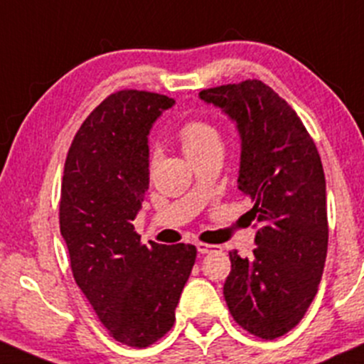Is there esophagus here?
Instances as JSON below:
<instances>
[{
  "label": "esophagus",
  "instance_id": "34e87169",
  "mask_svg": "<svg viewBox=\"0 0 364 364\" xmlns=\"http://www.w3.org/2000/svg\"><path fill=\"white\" fill-rule=\"evenodd\" d=\"M197 250L200 254H210V252H215V250H219V247L209 245V243H197Z\"/></svg>",
  "mask_w": 364,
  "mask_h": 364
}]
</instances>
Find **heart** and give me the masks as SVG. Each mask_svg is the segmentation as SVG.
<instances>
[{"mask_svg": "<svg viewBox=\"0 0 364 364\" xmlns=\"http://www.w3.org/2000/svg\"><path fill=\"white\" fill-rule=\"evenodd\" d=\"M179 141L186 155L207 149L210 145H219L218 131L209 122L190 121L179 127Z\"/></svg>", "mask_w": 364, "mask_h": 364, "instance_id": "1", "label": "heart"}]
</instances>
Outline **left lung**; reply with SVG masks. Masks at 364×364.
Instances as JSON below:
<instances>
[{"instance_id": "1", "label": "left lung", "mask_w": 364, "mask_h": 364, "mask_svg": "<svg viewBox=\"0 0 364 364\" xmlns=\"http://www.w3.org/2000/svg\"><path fill=\"white\" fill-rule=\"evenodd\" d=\"M202 102L235 122L242 141L238 190L257 219L250 257L230 252L225 282L235 321L261 338L282 337L304 318L328 249L321 159L299 115L264 82L210 87Z\"/></svg>"}]
</instances>
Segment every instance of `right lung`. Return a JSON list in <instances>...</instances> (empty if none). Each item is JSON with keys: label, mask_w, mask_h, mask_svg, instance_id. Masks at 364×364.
Instances as JSON below:
<instances>
[{"label": "right lung", "mask_w": 364, "mask_h": 364, "mask_svg": "<svg viewBox=\"0 0 364 364\" xmlns=\"http://www.w3.org/2000/svg\"><path fill=\"white\" fill-rule=\"evenodd\" d=\"M173 98L124 90L87 115L65 159L60 233L75 283L115 341L146 347L174 325L195 264L190 243H139L133 221L150 185L149 134Z\"/></svg>", "instance_id": "add662e5"}]
</instances>
